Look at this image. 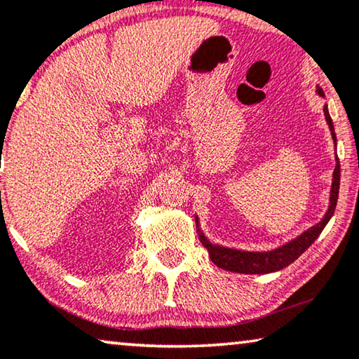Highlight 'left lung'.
Instances as JSON below:
<instances>
[{
	"mask_svg": "<svg viewBox=\"0 0 359 359\" xmlns=\"http://www.w3.org/2000/svg\"><path fill=\"white\" fill-rule=\"evenodd\" d=\"M317 95L323 97V91L320 86H317ZM323 114H325L328 129L332 132L333 144L337 149V135L335 129H333V122L328 112L327 104L323 106ZM337 165L333 170V180H332V188H330V203H328V209L322 220L316 225H312L311 229L306 232L297 235L296 238L289 240L287 243L281 245V247L268 250V252H245V250L237 248H227L222 245L210 243V240L203 233V230L199 229V219L196 215V225H198L199 240L201 243L208 248L209 257L212 259L214 264H217L219 268L225 269V271H233V273H243V274H264V273H273L279 271V269L286 268L291 264L294 259H297L311 245L316 242L318 235L322 233V230L325 229L328 220L332 219L333 212H335L337 201H338V189H340V161L337 156Z\"/></svg>",
	"mask_w": 359,
	"mask_h": 359,
	"instance_id": "1",
	"label": "left lung"
}]
</instances>
